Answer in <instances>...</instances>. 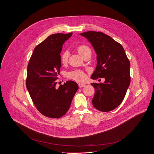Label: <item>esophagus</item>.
<instances>
[{
    "label": "esophagus",
    "instance_id": "1",
    "mask_svg": "<svg viewBox=\"0 0 154 154\" xmlns=\"http://www.w3.org/2000/svg\"><path fill=\"white\" fill-rule=\"evenodd\" d=\"M78 85H79V88H83V87H85L86 86V85L84 84H79Z\"/></svg>",
    "mask_w": 154,
    "mask_h": 154
}]
</instances>
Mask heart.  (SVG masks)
<instances>
[{"label": "heart", "instance_id": "obj_1", "mask_svg": "<svg viewBox=\"0 0 154 154\" xmlns=\"http://www.w3.org/2000/svg\"><path fill=\"white\" fill-rule=\"evenodd\" d=\"M78 53L82 56L85 53L91 51L90 48L85 44H81L76 47ZM69 53L67 51H63L60 54V62L63 65H66L68 62ZM69 77L76 81H84L86 79L85 73L80 70H75L69 73Z\"/></svg>", "mask_w": 154, "mask_h": 154}]
</instances>
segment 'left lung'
I'll list each match as a JSON object with an SVG mask.
<instances>
[{"instance_id":"8db88e82","label":"left lung","mask_w":154,"mask_h":154,"mask_svg":"<svg viewBox=\"0 0 154 154\" xmlns=\"http://www.w3.org/2000/svg\"><path fill=\"white\" fill-rule=\"evenodd\" d=\"M87 38L97 53V67L91 79L104 78V83H92L94 107L103 112L117 108L123 101L131 83L130 62L122 45L102 32L80 34Z\"/></svg>"}]
</instances>
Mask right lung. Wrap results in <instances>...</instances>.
<instances>
[{"label":"right lung","mask_w":154,"mask_h":154,"mask_svg":"<svg viewBox=\"0 0 154 154\" xmlns=\"http://www.w3.org/2000/svg\"><path fill=\"white\" fill-rule=\"evenodd\" d=\"M72 35V32L57 33L48 36L35 47L28 62L26 88L37 109L47 117L58 119L64 116L79 88L72 81L56 87L63 44Z\"/></svg>","instance_id":"1"}]
</instances>
